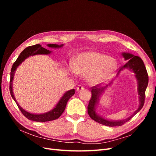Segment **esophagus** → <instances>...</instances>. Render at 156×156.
Masks as SVG:
<instances>
[{
    "mask_svg": "<svg viewBox=\"0 0 156 156\" xmlns=\"http://www.w3.org/2000/svg\"><path fill=\"white\" fill-rule=\"evenodd\" d=\"M84 90V87H83L81 86V85H79V87H77V92L81 91V90Z\"/></svg>",
    "mask_w": 156,
    "mask_h": 156,
    "instance_id": "34e87169",
    "label": "esophagus"
}]
</instances>
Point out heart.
I'll use <instances>...</instances> for the list:
<instances>
[{
	"label": "heart",
	"instance_id": "obj_1",
	"mask_svg": "<svg viewBox=\"0 0 156 156\" xmlns=\"http://www.w3.org/2000/svg\"><path fill=\"white\" fill-rule=\"evenodd\" d=\"M70 67L72 72L86 75L90 84H98L113 78L117 69V62L104 54L88 51L79 55Z\"/></svg>",
	"mask_w": 156,
	"mask_h": 156
}]
</instances>
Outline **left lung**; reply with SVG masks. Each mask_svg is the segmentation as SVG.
<instances>
[{
  "mask_svg": "<svg viewBox=\"0 0 156 156\" xmlns=\"http://www.w3.org/2000/svg\"><path fill=\"white\" fill-rule=\"evenodd\" d=\"M122 55L124 58L125 60L128 61H127L124 66L121 67L119 71V73L117 74V76L121 71L125 69L129 70L130 72H132L135 74V77L136 79V81H137V92L139 95V105L137 109L131 116L126 119L112 120L105 119L104 116H102L97 113L96 108L99 103V101H100V97L102 96L103 92L105 91V90L108 87L111 86L113 82L112 81L107 84V85L103 87H99L98 85L92 87L91 90L92 98L89 101V104L88 106V115L94 121L101 124L109 127L120 126L125 124L126 122L129 121L132 117L135 116L143 108L145 100V91L148 84V75L143 60L138 56H135L133 54L130 53H126V52L122 53Z\"/></svg>",
  "mask_w": 156,
  "mask_h": 156,
  "instance_id": "8db88e82",
  "label": "left lung"
}]
</instances>
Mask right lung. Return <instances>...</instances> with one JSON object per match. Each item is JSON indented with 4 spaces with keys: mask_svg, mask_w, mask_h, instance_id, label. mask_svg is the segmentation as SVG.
Wrapping results in <instances>:
<instances>
[{
    "mask_svg": "<svg viewBox=\"0 0 156 156\" xmlns=\"http://www.w3.org/2000/svg\"><path fill=\"white\" fill-rule=\"evenodd\" d=\"M47 46L51 49H58L62 48L64 44L62 45H57V44H48ZM51 51L46 49L44 48H42L41 45L40 44H36L34 45L29 46L28 48H25L23 50L20 56H18L17 59L15 62L13 63L11 72H10V94L13 98V100L15 101L17 105L18 106L20 110L23 113V115L25 117H27L28 119H29L32 121L35 122H48L57 119L59 118L61 115L62 114L63 112L65 110L66 106L67 103L70 98L73 96L75 94V89L69 90L68 91L66 92L63 96L61 97V98L56 103L55 107L51 109V111L46 112L45 113H41V114H34V113L29 112L25 111L24 108H23L19 103H17L16 99L14 96L13 92V77L14 75H15L16 71L17 68L20 66L23 62H24L25 60L27 58H29L30 56H34L37 55H49L51 53Z\"/></svg>",
    "mask_w": 156,
    "mask_h": 156,
    "instance_id": "add662e5",
    "label": "right lung"
}]
</instances>
